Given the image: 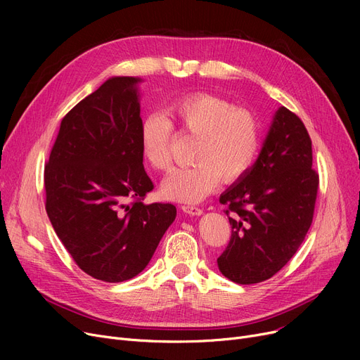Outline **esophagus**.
Instances as JSON below:
<instances>
[{
	"instance_id": "obj_1",
	"label": "esophagus",
	"mask_w": 360,
	"mask_h": 360,
	"mask_svg": "<svg viewBox=\"0 0 360 360\" xmlns=\"http://www.w3.org/2000/svg\"><path fill=\"white\" fill-rule=\"evenodd\" d=\"M181 209L184 213L190 214V216H201L202 214V210L200 209V207H195V205H182Z\"/></svg>"
}]
</instances>
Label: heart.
I'll return each instance as SVG.
<instances>
[{
    "label": "heart",
    "mask_w": 360,
    "mask_h": 360,
    "mask_svg": "<svg viewBox=\"0 0 360 360\" xmlns=\"http://www.w3.org/2000/svg\"><path fill=\"white\" fill-rule=\"evenodd\" d=\"M167 115L198 137L193 160L178 167L162 182L167 200L194 204L213 193L220 181L235 182L252 167L261 146V125L252 112L236 108L214 94L198 93L167 105ZM174 127L163 113H150L141 124L140 143L144 160L156 170L170 166Z\"/></svg>",
    "instance_id": "b5f03b06"
}]
</instances>
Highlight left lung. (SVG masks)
<instances>
[{"label":"left lung","mask_w":360,"mask_h":360,"mask_svg":"<svg viewBox=\"0 0 360 360\" xmlns=\"http://www.w3.org/2000/svg\"><path fill=\"white\" fill-rule=\"evenodd\" d=\"M318 174L308 131L288 108L276 110L258 159L220 195L232 226L219 270L238 285H254L286 266L314 217Z\"/></svg>","instance_id":"obj_1"}]
</instances>
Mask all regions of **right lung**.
Instances as JSON below:
<instances>
[{"label":"right lung","instance_id":"1","mask_svg":"<svg viewBox=\"0 0 360 360\" xmlns=\"http://www.w3.org/2000/svg\"><path fill=\"white\" fill-rule=\"evenodd\" d=\"M141 82L110 77L75 105L45 166L56 236L84 273L108 283L141 273L176 217L174 204L143 202L153 182L140 143Z\"/></svg>","mask_w":360,"mask_h":360}]
</instances>
